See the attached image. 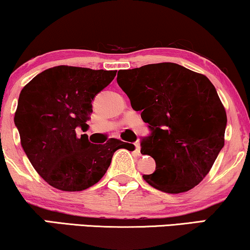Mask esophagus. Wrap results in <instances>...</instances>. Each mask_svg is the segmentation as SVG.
I'll use <instances>...</instances> for the list:
<instances>
[{
  "label": "esophagus",
  "mask_w": 250,
  "mask_h": 250,
  "mask_svg": "<svg viewBox=\"0 0 250 250\" xmlns=\"http://www.w3.org/2000/svg\"><path fill=\"white\" fill-rule=\"evenodd\" d=\"M135 151H136V153L140 156V154H141V145H140V143H135Z\"/></svg>",
  "instance_id": "34e87169"
}]
</instances>
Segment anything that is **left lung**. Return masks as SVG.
<instances>
[{"label":"left lung","instance_id":"left-lung-1","mask_svg":"<svg viewBox=\"0 0 250 250\" xmlns=\"http://www.w3.org/2000/svg\"><path fill=\"white\" fill-rule=\"evenodd\" d=\"M118 84L151 130L141 152L153 158L156 170L143 179L168 194L197 186L225 142L226 112L209 78L164 62L119 71Z\"/></svg>","mask_w":250,"mask_h":250}]
</instances>
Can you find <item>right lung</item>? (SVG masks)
Returning a JSON list of instances; mask_svg holds the SVG:
<instances>
[{
  "mask_svg": "<svg viewBox=\"0 0 250 250\" xmlns=\"http://www.w3.org/2000/svg\"><path fill=\"white\" fill-rule=\"evenodd\" d=\"M116 70L58 65L40 72L23 87L15 113L21 144L38 174L63 191L92 187L105 175L119 148L134 144L110 138L105 144L76 136L86 131L92 100L114 80Z\"/></svg>",
  "mask_w": 250,
  "mask_h": 250,
  "instance_id": "right-lung-1",
  "label": "right lung"
}]
</instances>
